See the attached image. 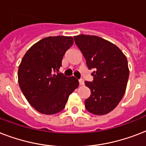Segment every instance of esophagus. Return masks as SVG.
<instances>
[{
    "label": "esophagus",
    "instance_id": "esophagus-1",
    "mask_svg": "<svg viewBox=\"0 0 146 146\" xmlns=\"http://www.w3.org/2000/svg\"><path fill=\"white\" fill-rule=\"evenodd\" d=\"M79 83H80V86H83L84 85V80L81 79V80H79Z\"/></svg>",
    "mask_w": 146,
    "mask_h": 146
}]
</instances>
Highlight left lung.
<instances>
[{
  "instance_id": "obj_1",
  "label": "left lung",
  "mask_w": 146,
  "mask_h": 146,
  "mask_svg": "<svg viewBox=\"0 0 146 146\" xmlns=\"http://www.w3.org/2000/svg\"><path fill=\"white\" fill-rule=\"evenodd\" d=\"M77 45L92 70V82H85L91 95L85 101L89 112L104 115L113 111L123 97L129 78L126 56L113 43L96 35L74 36Z\"/></svg>"
}]
</instances>
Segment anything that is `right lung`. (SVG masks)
Returning <instances> with one entry per match:
<instances>
[{
  "instance_id": "1",
  "label": "right lung",
  "mask_w": 146,
  "mask_h": 146,
  "mask_svg": "<svg viewBox=\"0 0 146 146\" xmlns=\"http://www.w3.org/2000/svg\"><path fill=\"white\" fill-rule=\"evenodd\" d=\"M73 44L71 36L44 38L33 44L22 59L18 69L19 87L31 106L40 113H59L79 86L75 77L58 73L65 52Z\"/></svg>"
}]
</instances>
